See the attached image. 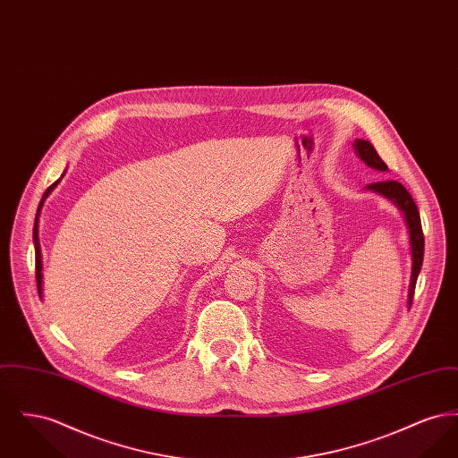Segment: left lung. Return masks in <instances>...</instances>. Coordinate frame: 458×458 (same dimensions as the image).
Segmentation results:
<instances>
[{
    "label": "left lung",
    "instance_id": "1",
    "mask_svg": "<svg viewBox=\"0 0 458 458\" xmlns=\"http://www.w3.org/2000/svg\"><path fill=\"white\" fill-rule=\"evenodd\" d=\"M353 149L357 156L369 166L372 170L377 172H388L386 163L379 157V154L376 153L374 146L369 140L364 139H357L353 142ZM370 192H376L379 196L390 199L392 202L396 204V208L403 213L405 221H407V228H409V237H411V250H412V275H411V284H409V297H407V305H412L414 299L415 284H417V276L420 273L422 267V259H424V233H422V225H420V216H419V209L415 206L414 199L407 192V189L396 182V180H381V182H374L366 187Z\"/></svg>",
    "mask_w": 458,
    "mask_h": 458
}]
</instances>
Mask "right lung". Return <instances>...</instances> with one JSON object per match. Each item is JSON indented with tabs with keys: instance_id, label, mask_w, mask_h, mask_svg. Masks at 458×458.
<instances>
[{
	"instance_id": "add662e5",
	"label": "right lung",
	"mask_w": 458,
	"mask_h": 458,
	"mask_svg": "<svg viewBox=\"0 0 458 458\" xmlns=\"http://www.w3.org/2000/svg\"><path fill=\"white\" fill-rule=\"evenodd\" d=\"M64 174L53 183L47 187V191L44 192L43 199L39 202V208H38V213H36V221H34V232H32V237H34V249H36V282H38V292H39V297H43V256H41V245H39V215H41V209H43L44 200L47 199V196L53 192V189L60 183V180L64 178Z\"/></svg>"
}]
</instances>
